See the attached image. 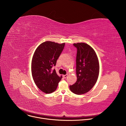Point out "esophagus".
Masks as SVG:
<instances>
[{
    "label": "esophagus",
    "mask_w": 126,
    "mask_h": 126,
    "mask_svg": "<svg viewBox=\"0 0 126 126\" xmlns=\"http://www.w3.org/2000/svg\"><path fill=\"white\" fill-rule=\"evenodd\" d=\"M67 76H68V74H66V75H63V77L64 78H66L67 77Z\"/></svg>",
    "instance_id": "1"
}]
</instances>
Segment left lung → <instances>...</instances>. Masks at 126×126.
Here are the masks:
<instances>
[{
  "label": "left lung",
  "mask_w": 126,
  "mask_h": 126,
  "mask_svg": "<svg viewBox=\"0 0 126 126\" xmlns=\"http://www.w3.org/2000/svg\"><path fill=\"white\" fill-rule=\"evenodd\" d=\"M77 48L76 83L70 86V90L77 94H83L93 87L99 73V63L94 49L87 44H73Z\"/></svg>",
  "instance_id": "8db88e82"
}]
</instances>
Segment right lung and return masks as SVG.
<instances>
[{"instance_id": "right-lung-1", "label": "right lung", "mask_w": 126, "mask_h": 126, "mask_svg": "<svg viewBox=\"0 0 126 126\" xmlns=\"http://www.w3.org/2000/svg\"><path fill=\"white\" fill-rule=\"evenodd\" d=\"M65 43L58 44L51 41L41 43L36 49L31 64L32 75L37 87L46 94L54 92L61 80L55 69L57 60L62 53Z\"/></svg>"}]
</instances>
